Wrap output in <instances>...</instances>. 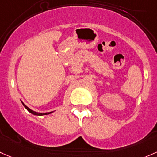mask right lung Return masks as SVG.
Segmentation results:
<instances>
[{"label":"right lung","instance_id":"right-lung-1","mask_svg":"<svg viewBox=\"0 0 157 157\" xmlns=\"http://www.w3.org/2000/svg\"><path fill=\"white\" fill-rule=\"evenodd\" d=\"M22 103L23 106H24L25 108L27 109V110H29V111L31 113H32V114H34V115H37V116H43V115H47V114H49V113H52V112H49V113H38V112H36V111H34V110H31V109L29 108H28V107L26 106V105H25V104L23 103V102H22Z\"/></svg>","mask_w":157,"mask_h":157}]
</instances>
